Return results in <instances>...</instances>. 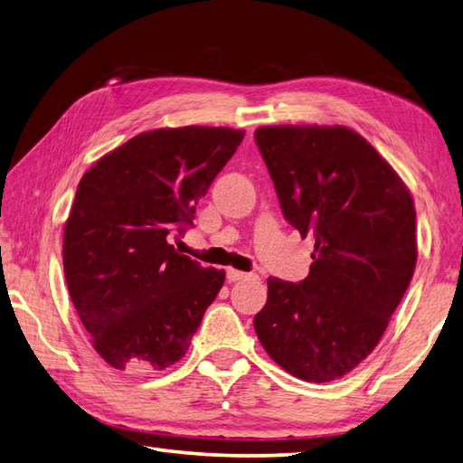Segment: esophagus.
Listing matches in <instances>:
<instances>
[{"instance_id": "esophagus-1", "label": "esophagus", "mask_w": 463, "mask_h": 463, "mask_svg": "<svg viewBox=\"0 0 463 463\" xmlns=\"http://www.w3.org/2000/svg\"><path fill=\"white\" fill-rule=\"evenodd\" d=\"M249 279L247 272H241V270H234V269H226V280L229 282H239V280H244Z\"/></svg>"}]
</instances>
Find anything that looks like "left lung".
I'll return each mask as SVG.
<instances>
[{"label": "left lung", "mask_w": 463, "mask_h": 463, "mask_svg": "<svg viewBox=\"0 0 463 463\" xmlns=\"http://www.w3.org/2000/svg\"><path fill=\"white\" fill-rule=\"evenodd\" d=\"M254 139L284 219L314 239L308 277H270L254 330L292 376L342 378L378 346L414 274V201L348 127H260Z\"/></svg>", "instance_id": "left-lung-1"}]
</instances>
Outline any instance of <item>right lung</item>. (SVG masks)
Instances as JSON below:
<instances>
[{
  "label": "right lung",
  "instance_id": "add662e5",
  "mask_svg": "<svg viewBox=\"0 0 463 463\" xmlns=\"http://www.w3.org/2000/svg\"><path fill=\"white\" fill-rule=\"evenodd\" d=\"M229 127L155 129L101 156L77 186L65 222L69 297L93 348L117 370L179 362L224 270L203 269L169 242L237 151Z\"/></svg>",
  "mask_w": 463,
  "mask_h": 463
}]
</instances>
